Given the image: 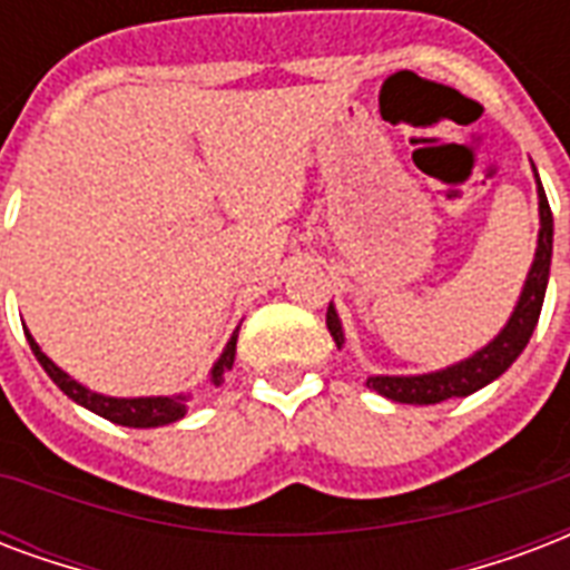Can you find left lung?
<instances>
[{
    "label": "left lung",
    "mask_w": 570,
    "mask_h": 570,
    "mask_svg": "<svg viewBox=\"0 0 570 570\" xmlns=\"http://www.w3.org/2000/svg\"><path fill=\"white\" fill-rule=\"evenodd\" d=\"M534 183H538V219H541L538 246H534L532 267L525 273L520 301L513 306L508 324L483 348L469 354L465 361L451 363L444 370L421 372V375H370L366 379L370 391L382 393L393 402H402V405H435V402L451 400V396H469V393L481 391L490 382H495L502 372H508V366L523 354V348L532 340L541 306H544L550 258H553V213L547 204L538 170H534ZM327 331H331L336 348H345V331H342V321L333 303L327 306Z\"/></svg>",
    "instance_id": "8db88e82"
}]
</instances>
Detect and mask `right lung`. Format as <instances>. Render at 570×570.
I'll return each instance as SVG.
<instances>
[{"instance_id": "add662e5", "label": "right lung", "mask_w": 570, "mask_h": 570, "mask_svg": "<svg viewBox=\"0 0 570 570\" xmlns=\"http://www.w3.org/2000/svg\"><path fill=\"white\" fill-rule=\"evenodd\" d=\"M26 340H29V348H32L38 363L45 366V372L53 379L59 391L66 393L68 400H75L77 405H83L89 412H96L98 417H105V421L119 423V426H135V430H149V426H168V423H177L186 417L191 393H174V396H105V393L89 391L87 384L75 382L66 370H59L57 363L38 348V342L32 340L29 331H26ZM234 354H237V331H234L225 351L219 354V361L213 363L209 384L219 387L225 382V372L234 366Z\"/></svg>"}]
</instances>
